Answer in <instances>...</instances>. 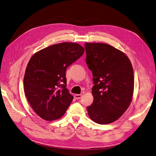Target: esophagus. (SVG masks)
<instances>
[{"mask_svg":"<svg viewBox=\"0 0 156 156\" xmlns=\"http://www.w3.org/2000/svg\"><path fill=\"white\" fill-rule=\"evenodd\" d=\"M82 97V94H75L74 95V98L75 99H77V100H79V99L81 98Z\"/></svg>","mask_w":156,"mask_h":156,"instance_id":"1","label":"esophagus"}]
</instances>
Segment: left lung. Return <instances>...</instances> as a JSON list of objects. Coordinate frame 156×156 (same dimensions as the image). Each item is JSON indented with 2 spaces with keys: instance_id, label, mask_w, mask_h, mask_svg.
I'll use <instances>...</instances> for the list:
<instances>
[{
  "instance_id": "obj_1",
  "label": "left lung",
  "mask_w": 156,
  "mask_h": 156,
  "mask_svg": "<svg viewBox=\"0 0 156 156\" xmlns=\"http://www.w3.org/2000/svg\"><path fill=\"white\" fill-rule=\"evenodd\" d=\"M86 62L92 72L94 101L87 107L100 124L117 120L129 107L134 90L133 69L123 52L104 43H85Z\"/></svg>"
}]
</instances>
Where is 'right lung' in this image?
<instances>
[{"label":"right lung","instance_id":"add662e5","mask_svg":"<svg viewBox=\"0 0 156 156\" xmlns=\"http://www.w3.org/2000/svg\"><path fill=\"white\" fill-rule=\"evenodd\" d=\"M77 43L63 42L41 49L32 55L25 70L24 91L32 109L48 121L62 117L73 97L66 86V68L83 55Z\"/></svg>","mask_w":156,"mask_h":156}]
</instances>
